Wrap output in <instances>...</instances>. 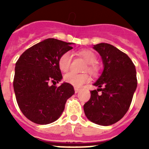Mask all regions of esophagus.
Returning <instances> with one entry per match:
<instances>
[{
  "label": "esophagus",
  "mask_w": 149,
  "mask_h": 149,
  "mask_svg": "<svg viewBox=\"0 0 149 149\" xmlns=\"http://www.w3.org/2000/svg\"><path fill=\"white\" fill-rule=\"evenodd\" d=\"M79 90H80V89H78V88H74V92H75V93H77L79 92Z\"/></svg>",
  "instance_id": "esophagus-1"
}]
</instances>
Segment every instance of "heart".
I'll return each instance as SVG.
<instances>
[{"label":"heart","instance_id":"heart-1","mask_svg":"<svg viewBox=\"0 0 149 149\" xmlns=\"http://www.w3.org/2000/svg\"><path fill=\"white\" fill-rule=\"evenodd\" d=\"M79 54L84 58V60L88 63V67L86 70L93 75L98 73V68L95 65L96 62H97V57L93 51H89V50H83V51H80ZM72 58V55L70 52H66L60 56L58 64L60 69L62 72H66L69 70ZM89 80V76L86 74H78L74 73V72L67 74L64 77V81L65 82L78 88L81 87L84 83L87 82Z\"/></svg>","mask_w":149,"mask_h":149}]
</instances>
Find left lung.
<instances>
[{
  "label": "left lung",
  "instance_id": "1",
  "mask_svg": "<svg viewBox=\"0 0 149 149\" xmlns=\"http://www.w3.org/2000/svg\"><path fill=\"white\" fill-rule=\"evenodd\" d=\"M93 48L101 56L104 70L93 84L98 89L91 91L84 110L91 122L108 126L120 120L130 107L137 86L136 68L126 54L112 45L99 43Z\"/></svg>",
  "mask_w": 149,
  "mask_h": 149
}]
</instances>
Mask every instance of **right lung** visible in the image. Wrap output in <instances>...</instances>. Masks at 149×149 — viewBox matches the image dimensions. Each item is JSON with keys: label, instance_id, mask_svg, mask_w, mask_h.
I'll return each mask as SVG.
<instances>
[{"label": "right lung", "instance_id": "right-lung-1", "mask_svg": "<svg viewBox=\"0 0 149 149\" xmlns=\"http://www.w3.org/2000/svg\"><path fill=\"white\" fill-rule=\"evenodd\" d=\"M72 43L47 39L26 50L15 63L13 87L17 103L29 120L52 123L63 113L67 99L74 94L72 85H49L63 78L59 60L72 49Z\"/></svg>", "mask_w": 149, "mask_h": 149}]
</instances>
